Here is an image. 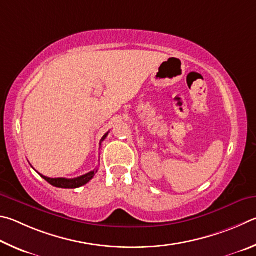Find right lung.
Masks as SVG:
<instances>
[{"instance_id":"add662e5","label":"right lung","mask_w":256,"mask_h":256,"mask_svg":"<svg viewBox=\"0 0 256 256\" xmlns=\"http://www.w3.org/2000/svg\"><path fill=\"white\" fill-rule=\"evenodd\" d=\"M106 132L104 136L102 137V140L100 142H101L106 140V137L108 136ZM98 172V170H93V171L88 172L86 174H84L82 176H78V178H47L42 176V174H40L42 178H44V180H46L48 183H50L52 186H56V188H62V189H76V188H80L84 184H86L88 182H90L93 178V176H96V173Z\"/></svg>"}]
</instances>
